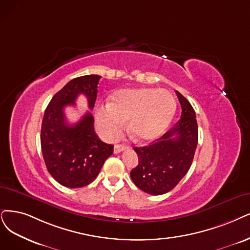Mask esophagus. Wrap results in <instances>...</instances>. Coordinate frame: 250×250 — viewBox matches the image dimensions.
Listing matches in <instances>:
<instances>
[{
    "label": "esophagus",
    "instance_id": "obj_1",
    "mask_svg": "<svg viewBox=\"0 0 250 250\" xmlns=\"http://www.w3.org/2000/svg\"><path fill=\"white\" fill-rule=\"evenodd\" d=\"M125 148H126V146L124 145V144H116V145L114 146V153L122 152V151H124Z\"/></svg>",
    "mask_w": 250,
    "mask_h": 250
}]
</instances>
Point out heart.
<instances>
[{
    "label": "heart",
    "instance_id": "b5f03b06",
    "mask_svg": "<svg viewBox=\"0 0 250 250\" xmlns=\"http://www.w3.org/2000/svg\"><path fill=\"white\" fill-rule=\"evenodd\" d=\"M176 111V101L170 91L155 88L123 89L112 102L96 111V124L106 140H115L122 134L124 122L137 141L158 139L167 130Z\"/></svg>",
    "mask_w": 250,
    "mask_h": 250
}]
</instances>
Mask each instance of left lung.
Wrapping results in <instances>:
<instances>
[{
	"mask_svg": "<svg viewBox=\"0 0 250 250\" xmlns=\"http://www.w3.org/2000/svg\"><path fill=\"white\" fill-rule=\"evenodd\" d=\"M181 117L159 139L135 147L139 164L131 178L141 190L159 196L173 189L189 170L198 144V124L189 102L176 90Z\"/></svg>",
	"mask_w": 250,
	"mask_h": 250,
	"instance_id": "obj_1",
	"label": "left lung"
}]
</instances>
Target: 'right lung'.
Instances as JSON below:
<instances>
[{
	"mask_svg": "<svg viewBox=\"0 0 250 250\" xmlns=\"http://www.w3.org/2000/svg\"><path fill=\"white\" fill-rule=\"evenodd\" d=\"M101 76L85 75L69 81L53 96L46 108L41 126L43 159L51 176L62 187H86L99 175L105 161L113 153V145L99 139L94 117L86 112L79 122L69 125L63 108L75 105L83 94L89 109L96 103Z\"/></svg>",
	"mask_w": 250,
	"mask_h": 250,
	"instance_id": "add662e5",
	"label": "right lung"
}]
</instances>
